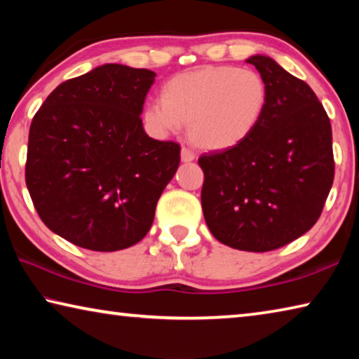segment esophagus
Returning <instances> with one entry per match:
<instances>
[{
    "instance_id": "1",
    "label": "esophagus",
    "mask_w": 359,
    "mask_h": 359,
    "mask_svg": "<svg viewBox=\"0 0 359 359\" xmlns=\"http://www.w3.org/2000/svg\"><path fill=\"white\" fill-rule=\"evenodd\" d=\"M180 158H182V163H191L194 160V155L191 150H188L185 147H182V151H180Z\"/></svg>"
}]
</instances>
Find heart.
I'll list each match as a JSON object with an SVG mask.
<instances>
[{"label":"heart","mask_w":359,"mask_h":359,"mask_svg":"<svg viewBox=\"0 0 359 359\" xmlns=\"http://www.w3.org/2000/svg\"><path fill=\"white\" fill-rule=\"evenodd\" d=\"M160 98L144 111L150 131L168 136L188 125V139L196 147L222 151L252 135L263 118L269 92L253 69L203 66L169 79Z\"/></svg>","instance_id":"1"}]
</instances>
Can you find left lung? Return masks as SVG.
I'll use <instances>...</instances> for the list:
<instances>
[{"instance_id": "1", "label": "left lung", "mask_w": 359, "mask_h": 359, "mask_svg": "<svg viewBox=\"0 0 359 359\" xmlns=\"http://www.w3.org/2000/svg\"><path fill=\"white\" fill-rule=\"evenodd\" d=\"M266 81L263 118L244 142L203 155L201 204L222 244L269 252L307 233L321 215L334 180L332 131L309 85L276 60H245Z\"/></svg>"}]
</instances>
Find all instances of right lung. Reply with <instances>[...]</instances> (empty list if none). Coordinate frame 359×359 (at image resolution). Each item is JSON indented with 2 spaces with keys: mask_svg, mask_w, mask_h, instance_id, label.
<instances>
[{
  "mask_svg": "<svg viewBox=\"0 0 359 359\" xmlns=\"http://www.w3.org/2000/svg\"><path fill=\"white\" fill-rule=\"evenodd\" d=\"M155 72L107 63L60 83L33 117L25 180L41 220L95 252L137 244L180 163L149 137L142 109Z\"/></svg>",
  "mask_w": 359,
  "mask_h": 359,
  "instance_id": "right-lung-1",
  "label": "right lung"
}]
</instances>
